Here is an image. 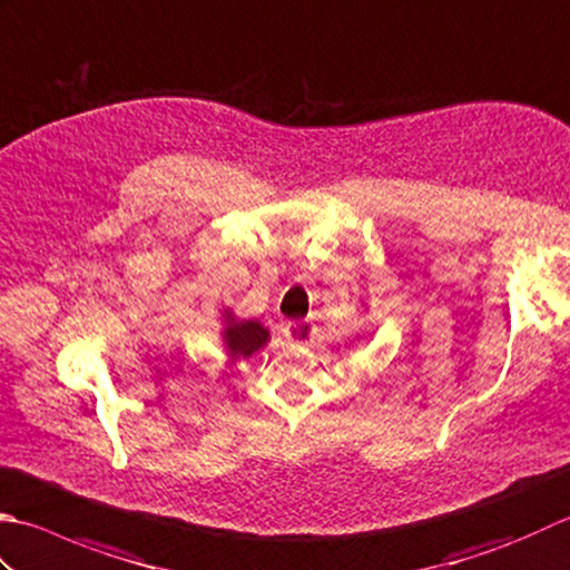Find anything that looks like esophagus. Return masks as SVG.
<instances>
[{"mask_svg": "<svg viewBox=\"0 0 570 570\" xmlns=\"http://www.w3.org/2000/svg\"><path fill=\"white\" fill-rule=\"evenodd\" d=\"M284 336L292 343L304 345V343L314 338V326H311L308 321H288L286 328H284Z\"/></svg>", "mask_w": 570, "mask_h": 570, "instance_id": "obj_1", "label": "esophagus"}]
</instances>
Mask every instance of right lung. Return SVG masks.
Returning <instances> with one entry per match:
<instances>
[{"label": "right lung", "mask_w": 570, "mask_h": 570, "mask_svg": "<svg viewBox=\"0 0 570 570\" xmlns=\"http://www.w3.org/2000/svg\"><path fill=\"white\" fill-rule=\"evenodd\" d=\"M266 328L259 321H239V323H229L225 328V341L229 345L232 355H252L254 351H259L266 343Z\"/></svg>", "instance_id": "1"}]
</instances>
